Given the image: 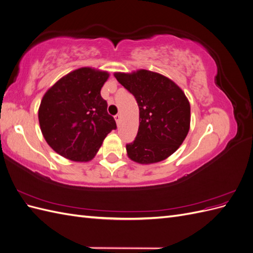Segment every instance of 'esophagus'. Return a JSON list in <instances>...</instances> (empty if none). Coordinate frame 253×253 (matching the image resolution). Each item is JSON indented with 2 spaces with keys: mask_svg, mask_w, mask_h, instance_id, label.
<instances>
[{
  "mask_svg": "<svg viewBox=\"0 0 253 253\" xmlns=\"http://www.w3.org/2000/svg\"><path fill=\"white\" fill-rule=\"evenodd\" d=\"M120 119H121V115L120 114H117L116 116H115V120H116V122L117 124H119V121H120Z\"/></svg>",
  "mask_w": 253,
  "mask_h": 253,
  "instance_id": "1",
  "label": "esophagus"
}]
</instances>
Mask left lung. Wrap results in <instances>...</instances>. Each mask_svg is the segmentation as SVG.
<instances>
[{
  "label": "left lung",
  "instance_id": "1",
  "mask_svg": "<svg viewBox=\"0 0 253 253\" xmlns=\"http://www.w3.org/2000/svg\"><path fill=\"white\" fill-rule=\"evenodd\" d=\"M115 78L139 106V127L126 144L127 157L140 165L163 162L185 140L190 129V102L182 89L166 76L147 70L115 73Z\"/></svg>",
  "mask_w": 253,
  "mask_h": 253
}]
</instances>
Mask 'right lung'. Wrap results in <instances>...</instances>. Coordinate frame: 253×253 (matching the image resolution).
<instances>
[{
  "instance_id": "right-lung-1",
  "label": "right lung",
  "mask_w": 253,
  "mask_h": 253,
  "mask_svg": "<svg viewBox=\"0 0 253 253\" xmlns=\"http://www.w3.org/2000/svg\"><path fill=\"white\" fill-rule=\"evenodd\" d=\"M110 74L80 67L59 79L44 94L38 112L44 139L59 155L87 163L116 122L100 95Z\"/></svg>"
}]
</instances>
